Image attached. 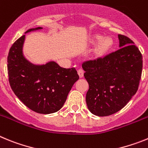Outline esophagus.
<instances>
[{
  "label": "esophagus",
  "mask_w": 148,
  "mask_h": 148,
  "mask_svg": "<svg viewBox=\"0 0 148 148\" xmlns=\"http://www.w3.org/2000/svg\"><path fill=\"white\" fill-rule=\"evenodd\" d=\"M84 71L82 69H78V74L80 78H82L84 76Z\"/></svg>",
  "instance_id": "esophagus-1"
}]
</instances>
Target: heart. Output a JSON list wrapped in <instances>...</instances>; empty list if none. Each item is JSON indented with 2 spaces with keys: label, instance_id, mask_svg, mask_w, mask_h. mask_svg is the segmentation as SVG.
<instances>
[{
  "label": "heart",
  "instance_id": "heart-1",
  "mask_svg": "<svg viewBox=\"0 0 148 148\" xmlns=\"http://www.w3.org/2000/svg\"><path fill=\"white\" fill-rule=\"evenodd\" d=\"M92 42L95 44H99L97 49H96V56L98 57L105 55L112 48L113 44V40L111 38H104V36L102 35L95 36Z\"/></svg>",
  "mask_w": 148,
  "mask_h": 148
}]
</instances>
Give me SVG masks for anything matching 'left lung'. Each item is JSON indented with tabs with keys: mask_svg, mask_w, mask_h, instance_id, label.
Listing matches in <instances>:
<instances>
[{
	"mask_svg": "<svg viewBox=\"0 0 148 148\" xmlns=\"http://www.w3.org/2000/svg\"><path fill=\"white\" fill-rule=\"evenodd\" d=\"M119 49L104 58L84 61V76L89 84L86 102L98 116L122 109L137 92L142 71V56L131 39L119 35Z\"/></svg>",
	"mask_w": 148,
	"mask_h": 148,
	"instance_id": "8db88e82",
	"label": "left lung"
}]
</instances>
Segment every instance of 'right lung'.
Masks as SVG:
<instances>
[{"mask_svg": "<svg viewBox=\"0 0 148 148\" xmlns=\"http://www.w3.org/2000/svg\"><path fill=\"white\" fill-rule=\"evenodd\" d=\"M29 29L25 32L41 29ZM25 35L12 45L7 57L10 87L17 97L36 113L49 114L63 107L69 92L79 76L75 68H62L55 61L35 65L23 56Z\"/></svg>", "mask_w": 148, "mask_h": 148, "instance_id": "1", "label": "right lung"}]
</instances>
